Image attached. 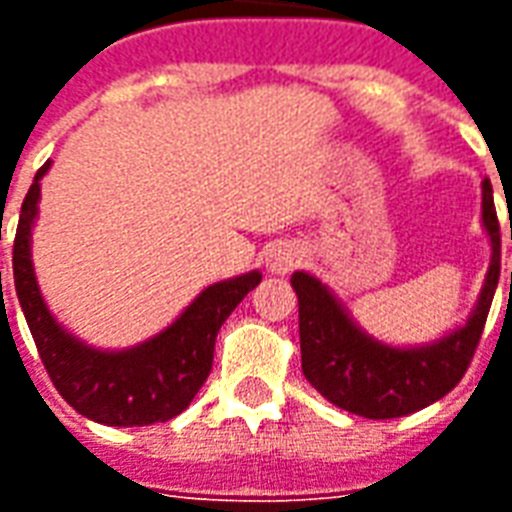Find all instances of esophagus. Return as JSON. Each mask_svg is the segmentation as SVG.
<instances>
[{
    "instance_id": "obj_1",
    "label": "esophagus",
    "mask_w": 512,
    "mask_h": 512,
    "mask_svg": "<svg viewBox=\"0 0 512 512\" xmlns=\"http://www.w3.org/2000/svg\"><path fill=\"white\" fill-rule=\"evenodd\" d=\"M301 260H304V249L299 244H293V241H282L274 249H268L266 268L277 277H285L293 268L301 266Z\"/></svg>"
}]
</instances>
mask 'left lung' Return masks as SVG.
Instances as JSON below:
<instances>
[{
  "instance_id": "left-lung-1",
  "label": "left lung",
  "mask_w": 512,
  "mask_h": 512,
  "mask_svg": "<svg viewBox=\"0 0 512 512\" xmlns=\"http://www.w3.org/2000/svg\"><path fill=\"white\" fill-rule=\"evenodd\" d=\"M483 227L491 238V266L480 299L463 326L425 345L397 348L370 337L321 279L296 271L290 285L299 296L304 378L329 403L367 419L406 417L447 395L472 362L499 282L502 238L488 180H483Z\"/></svg>"
}]
</instances>
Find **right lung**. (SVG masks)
<instances>
[{
  "label": "right lung",
  "mask_w": 512,
  "mask_h": 512,
  "mask_svg": "<svg viewBox=\"0 0 512 512\" xmlns=\"http://www.w3.org/2000/svg\"><path fill=\"white\" fill-rule=\"evenodd\" d=\"M51 161L38 169L29 186L16 244H13V282L32 340L57 392L82 417L112 428H142L167 422L186 411L213 367V345L222 323L241 304L246 293L260 285L263 274L213 282L169 323L164 332L123 351H101L73 337L46 307L32 266V227L38 219L40 180ZM2 290V271H0Z\"/></svg>",
  "instance_id": "1"
}]
</instances>
